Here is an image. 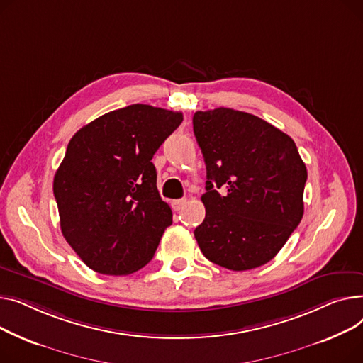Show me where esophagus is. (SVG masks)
I'll use <instances>...</instances> for the list:
<instances>
[{
  "label": "esophagus",
  "mask_w": 363,
  "mask_h": 363,
  "mask_svg": "<svg viewBox=\"0 0 363 363\" xmlns=\"http://www.w3.org/2000/svg\"><path fill=\"white\" fill-rule=\"evenodd\" d=\"M187 203V199H177V201H173L172 202V206L174 211H180L183 209V206Z\"/></svg>",
  "instance_id": "esophagus-1"
}]
</instances>
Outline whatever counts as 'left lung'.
I'll use <instances>...</instances> for the list:
<instances>
[{
  "instance_id": "8db88e82",
  "label": "left lung",
  "mask_w": 363,
  "mask_h": 363,
  "mask_svg": "<svg viewBox=\"0 0 363 363\" xmlns=\"http://www.w3.org/2000/svg\"><path fill=\"white\" fill-rule=\"evenodd\" d=\"M194 132L206 164V214L195 230L205 258L233 271L269 262L303 217L308 172L296 143L224 106L196 111Z\"/></svg>"
}]
</instances>
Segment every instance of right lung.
Listing matches in <instances>:
<instances>
[{"label":"right lung","instance_id":"obj_1","mask_svg":"<svg viewBox=\"0 0 363 363\" xmlns=\"http://www.w3.org/2000/svg\"><path fill=\"white\" fill-rule=\"evenodd\" d=\"M182 113L133 104L83 125L54 177L64 239L91 269L127 275L154 258L173 212L152 157Z\"/></svg>","mask_w":363,"mask_h":363}]
</instances>
